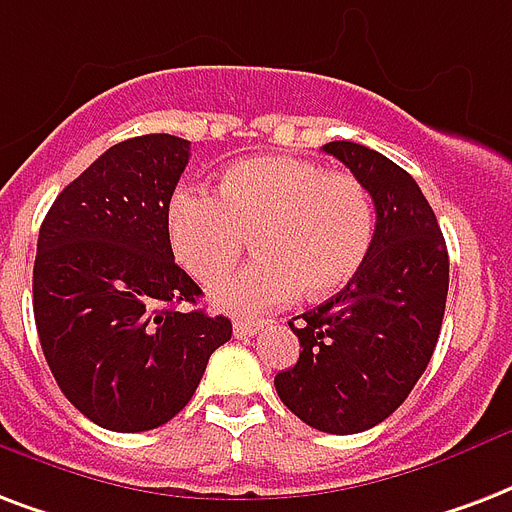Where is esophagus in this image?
I'll return each mask as SVG.
<instances>
[{"label": "esophagus", "mask_w": 512, "mask_h": 512, "mask_svg": "<svg viewBox=\"0 0 512 512\" xmlns=\"http://www.w3.org/2000/svg\"><path fill=\"white\" fill-rule=\"evenodd\" d=\"M260 327H263L260 319H236V322H233V335H236V338H252V335H257Z\"/></svg>", "instance_id": "esophagus-1"}]
</instances>
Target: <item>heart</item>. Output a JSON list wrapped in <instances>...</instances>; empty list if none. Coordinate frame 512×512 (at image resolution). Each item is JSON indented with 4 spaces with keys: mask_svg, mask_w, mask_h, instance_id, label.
I'll return each instance as SVG.
<instances>
[{
    "mask_svg": "<svg viewBox=\"0 0 512 512\" xmlns=\"http://www.w3.org/2000/svg\"><path fill=\"white\" fill-rule=\"evenodd\" d=\"M166 228L179 265L204 284L255 236L263 257L212 287L217 306L252 314L290 303L303 287L311 298L346 287L368 257L376 214L368 187L346 171L257 155L222 171L217 193L174 190Z\"/></svg>",
    "mask_w": 512,
    "mask_h": 512,
    "instance_id": "1",
    "label": "heart"
}]
</instances>
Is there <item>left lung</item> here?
Here are the masks:
<instances>
[{"mask_svg": "<svg viewBox=\"0 0 512 512\" xmlns=\"http://www.w3.org/2000/svg\"><path fill=\"white\" fill-rule=\"evenodd\" d=\"M322 150L368 187L376 233L357 276L290 322L300 357L273 384L308 427L354 435L392 416L427 370L446 311L448 249L408 171L357 142Z\"/></svg>", "mask_w": 512, "mask_h": 512, "instance_id": "1", "label": "left lung"}]
</instances>
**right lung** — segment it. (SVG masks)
<instances>
[{
	"label": "right lung",
	"mask_w": 512,
	"mask_h": 512,
	"mask_svg": "<svg viewBox=\"0 0 512 512\" xmlns=\"http://www.w3.org/2000/svg\"><path fill=\"white\" fill-rule=\"evenodd\" d=\"M190 158L171 134L109 147L58 193L39 228L34 322L50 373L112 432L174 419L195 395L228 317L185 311L201 287L171 252L166 212Z\"/></svg>",
	"instance_id": "right-lung-1"
}]
</instances>
